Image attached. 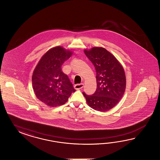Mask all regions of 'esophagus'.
I'll return each instance as SVG.
<instances>
[{
    "instance_id": "1",
    "label": "esophagus",
    "mask_w": 160,
    "mask_h": 160,
    "mask_svg": "<svg viewBox=\"0 0 160 160\" xmlns=\"http://www.w3.org/2000/svg\"><path fill=\"white\" fill-rule=\"evenodd\" d=\"M84 86V84L83 83H80V84H77L76 85H74V88L76 90H79V89H81L82 88V87Z\"/></svg>"
}]
</instances>
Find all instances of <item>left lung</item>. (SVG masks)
<instances>
[{
    "label": "left lung",
    "instance_id": "left-lung-1",
    "mask_svg": "<svg viewBox=\"0 0 160 160\" xmlns=\"http://www.w3.org/2000/svg\"><path fill=\"white\" fill-rule=\"evenodd\" d=\"M96 72L97 88L92 95L82 92L89 106L99 112H106L120 102L126 87V75L121 64L103 48L84 50Z\"/></svg>",
    "mask_w": 160,
    "mask_h": 160
}]
</instances>
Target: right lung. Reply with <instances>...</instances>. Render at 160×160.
Segmentation results:
<instances>
[{
  "mask_svg": "<svg viewBox=\"0 0 160 160\" xmlns=\"http://www.w3.org/2000/svg\"><path fill=\"white\" fill-rule=\"evenodd\" d=\"M72 52L61 46L48 50L40 58L34 70L32 84L37 98L45 104L57 107L65 104L76 90L62 66Z\"/></svg>",
  "mask_w": 160,
  "mask_h": 160,
  "instance_id": "obj_1",
  "label": "right lung"
}]
</instances>
